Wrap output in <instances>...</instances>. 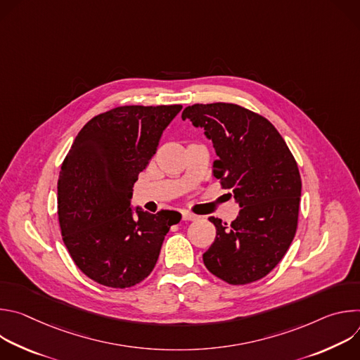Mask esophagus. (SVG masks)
Listing matches in <instances>:
<instances>
[{
  "mask_svg": "<svg viewBox=\"0 0 360 360\" xmlns=\"http://www.w3.org/2000/svg\"><path fill=\"white\" fill-rule=\"evenodd\" d=\"M182 219L184 221H196L198 217L191 214V212H188V211H182Z\"/></svg>",
  "mask_w": 360,
  "mask_h": 360,
  "instance_id": "1",
  "label": "esophagus"
}]
</instances>
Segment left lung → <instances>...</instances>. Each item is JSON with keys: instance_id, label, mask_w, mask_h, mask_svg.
Instances as JSON below:
<instances>
[{"instance_id": "obj_1", "label": "left lung", "mask_w": 360, "mask_h": 360, "mask_svg": "<svg viewBox=\"0 0 360 360\" xmlns=\"http://www.w3.org/2000/svg\"><path fill=\"white\" fill-rule=\"evenodd\" d=\"M205 129L218 160L214 175L240 211L231 224L211 217L217 236L203 264L231 285L265 278L288 252L297 228L302 181L276 128L262 115L229 102L193 104L182 112Z\"/></svg>"}]
</instances>
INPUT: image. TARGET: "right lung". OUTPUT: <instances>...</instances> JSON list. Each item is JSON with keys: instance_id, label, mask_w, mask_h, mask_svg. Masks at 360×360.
Listing matches in <instances>:
<instances>
[{"instance_id": "right-lung-1", "label": "right lung", "mask_w": 360, "mask_h": 360, "mask_svg": "<svg viewBox=\"0 0 360 360\" xmlns=\"http://www.w3.org/2000/svg\"><path fill=\"white\" fill-rule=\"evenodd\" d=\"M182 105H124L102 112L78 132L58 178V221L75 265L108 288H131L155 266L176 211L136 208L138 175L157 152L164 129Z\"/></svg>"}]
</instances>
